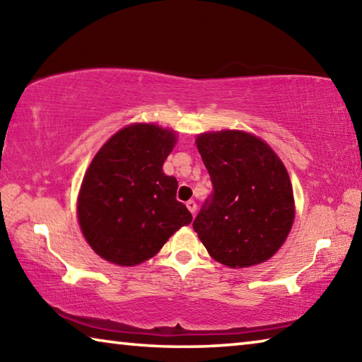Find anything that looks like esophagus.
I'll list each match as a JSON object with an SVG mask.
<instances>
[{"instance_id": "1", "label": "esophagus", "mask_w": 362, "mask_h": 362, "mask_svg": "<svg viewBox=\"0 0 362 362\" xmlns=\"http://www.w3.org/2000/svg\"><path fill=\"white\" fill-rule=\"evenodd\" d=\"M187 207H188V211H189V212H192V214H193V216H194V212H196V207H198V206H196V203H194V201H193V199H189V201H187Z\"/></svg>"}]
</instances>
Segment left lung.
Here are the masks:
<instances>
[{
  "instance_id": "obj_1",
  "label": "left lung",
  "mask_w": 362,
  "mask_h": 362,
  "mask_svg": "<svg viewBox=\"0 0 362 362\" xmlns=\"http://www.w3.org/2000/svg\"><path fill=\"white\" fill-rule=\"evenodd\" d=\"M214 194L193 228L214 260L230 268L267 262L289 236L296 201L284 163L252 132L223 129L196 136Z\"/></svg>"
}]
</instances>
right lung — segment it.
Returning <instances> with one entry per match:
<instances>
[{
    "instance_id": "add662e5",
    "label": "right lung",
    "mask_w": 362,
    "mask_h": 362,
    "mask_svg": "<svg viewBox=\"0 0 362 362\" xmlns=\"http://www.w3.org/2000/svg\"><path fill=\"white\" fill-rule=\"evenodd\" d=\"M175 144L174 129L132 122L95 153L79 188L76 216L84 240L103 260L136 267L192 223V214L175 199L179 182L163 170Z\"/></svg>"
}]
</instances>
